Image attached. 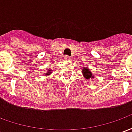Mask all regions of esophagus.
<instances>
[{"instance_id": "esophagus-1", "label": "esophagus", "mask_w": 132, "mask_h": 132, "mask_svg": "<svg viewBox=\"0 0 132 132\" xmlns=\"http://www.w3.org/2000/svg\"><path fill=\"white\" fill-rule=\"evenodd\" d=\"M64 58H65V59L67 61H70L71 59L69 57V56H64Z\"/></svg>"}]
</instances>
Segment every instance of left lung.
Here are the masks:
<instances>
[{
  "mask_svg": "<svg viewBox=\"0 0 132 132\" xmlns=\"http://www.w3.org/2000/svg\"><path fill=\"white\" fill-rule=\"evenodd\" d=\"M82 73H83V76H84V78H86V79H93L95 78L94 75L92 73V72L90 71V69L88 67H83V69H82Z\"/></svg>",
  "mask_w": 132,
  "mask_h": 132,
  "instance_id": "obj_1",
  "label": "left lung"
}]
</instances>
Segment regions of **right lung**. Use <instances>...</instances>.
Segmentation results:
<instances>
[{
    "mask_svg": "<svg viewBox=\"0 0 132 132\" xmlns=\"http://www.w3.org/2000/svg\"><path fill=\"white\" fill-rule=\"evenodd\" d=\"M46 73H45V75L44 76H49V75L51 74L52 73V70H49V69H48V70H46Z\"/></svg>",
    "mask_w": 132,
    "mask_h": 132,
    "instance_id": "obj_1",
    "label": "right lung"
}]
</instances>
